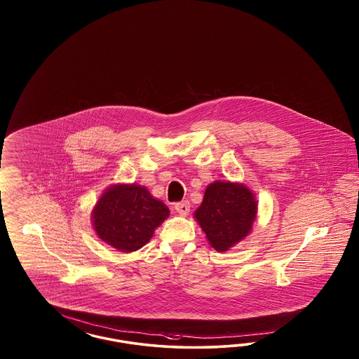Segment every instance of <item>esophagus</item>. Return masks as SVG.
I'll list each match as a JSON object with an SVG mask.
<instances>
[{
    "label": "esophagus",
    "mask_w": 359,
    "mask_h": 359,
    "mask_svg": "<svg viewBox=\"0 0 359 359\" xmlns=\"http://www.w3.org/2000/svg\"><path fill=\"white\" fill-rule=\"evenodd\" d=\"M175 210L180 215V216H187L188 213H189V210H191V204H189V201H182V203H177V204H175Z\"/></svg>",
    "instance_id": "34e87169"
}]
</instances>
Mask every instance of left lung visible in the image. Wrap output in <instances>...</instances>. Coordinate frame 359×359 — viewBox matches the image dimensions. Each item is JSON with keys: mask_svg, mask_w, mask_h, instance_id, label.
Here are the masks:
<instances>
[{"mask_svg": "<svg viewBox=\"0 0 359 359\" xmlns=\"http://www.w3.org/2000/svg\"><path fill=\"white\" fill-rule=\"evenodd\" d=\"M257 216V201L245 185L215 182L209 185L195 217L209 243L226 251L250 233Z\"/></svg>", "mask_w": 359, "mask_h": 359, "instance_id": "8db88e82", "label": "left lung"}]
</instances>
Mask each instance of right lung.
I'll list each match as a JSON object with an SVG mask.
<instances>
[{
    "mask_svg": "<svg viewBox=\"0 0 359 359\" xmlns=\"http://www.w3.org/2000/svg\"><path fill=\"white\" fill-rule=\"evenodd\" d=\"M168 208L141 185H114L100 197L93 210L98 237L120 251L143 248L165 218Z\"/></svg>",
    "mask_w": 359,
    "mask_h": 359,
    "instance_id": "add662e5",
    "label": "right lung"
}]
</instances>
